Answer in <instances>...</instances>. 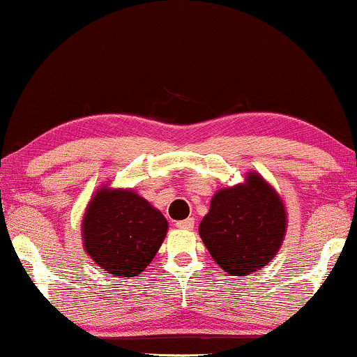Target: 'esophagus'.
Masks as SVG:
<instances>
[{
	"mask_svg": "<svg viewBox=\"0 0 357 357\" xmlns=\"http://www.w3.org/2000/svg\"><path fill=\"white\" fill-rule=\"evenodd\" d=\"M175 225H177V228H183V230H192L193 225H195V220H193L192 217L185 218V220H180V222L175 223Z\"/></svg>",
	"mask_w": 357,
	"mask_h": 357,
	"instance_id": "obj_1",
	"label": "esophagus"
}]
</instances>
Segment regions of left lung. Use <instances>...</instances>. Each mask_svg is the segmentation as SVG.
I'll return each instance as SVG.
<instances>
[{"label": "left lung", "instance_id": "left-lung-1", "mask_svg": "<svg viewBox=\"0 0 357 357\" xmlns=\"http://www.w3.org/2000/svg\"><path fill=\"white\" fill-rule=\"evenodd\" d=\"M286 213L278 193L259 175L215 193L199 231L210 255L233 276L252 275L281 246Z\"/></svg>", "mask_w": 357, "mask_h": 357}]
</instances>
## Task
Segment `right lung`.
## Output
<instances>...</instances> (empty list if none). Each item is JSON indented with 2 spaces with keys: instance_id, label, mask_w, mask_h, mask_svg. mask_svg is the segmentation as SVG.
Masks as SVG:
<instances>
[{
  "instance_id": "1",
  "label": "right lung",
  "mask_w": 357,
  "mask_h": 357,
  "mask_svg": "<svg viewBox=\"0 0 357 357\" xmlns=\"http://www.w3.org/2000/svg\"><path fill=\"white\" fill-rule=\"evenodd\" d=\"M167 220L130 190H100L82 220L84 246L100 270L135 276L147 268L167 233Z\"/></svg>"
}]
</instances>
